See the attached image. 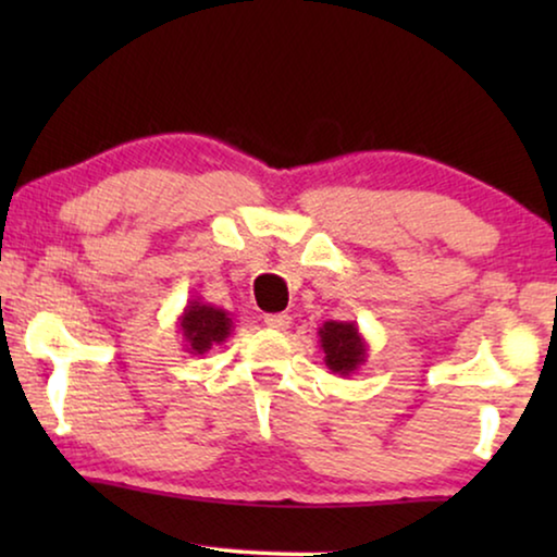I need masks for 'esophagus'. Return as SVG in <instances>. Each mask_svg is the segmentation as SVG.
<instances>
[{
	"instance_id": "obj_1",
	"label": "esophagus",
	"mask_w": 557,
	"mask_h": 557,
	"mask_svg": "<svg viewBox=\"0 0 557 557\" xmlns=\"http://www.w3.org/2000/svg\"><path fill=\"white\" fill-rule=\"evenodd\" d=\"M263 322H265V326H271V330L284 332L286 326L292 324V317H288V314H269V317H263Z\"/></svg>"
}]
</instances>
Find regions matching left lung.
Wrapping results in <instances>:
<instances>
[{"mask_svg": "<svg viewBox=\"0 0 557 557\" xmlns=\"http://www.w3.org/2000/svg\"><path fill=\"white\" fill-rule=\"evenodd\" d=\"M319 347L324 349L326 368L339 377H349L368 360V342L355 322H324L319 326Z\"/></svg>", "mask_w": 557, "mask_h": 557, "instance_id": "8db88e82", "label": "left lung"}]
</instances>
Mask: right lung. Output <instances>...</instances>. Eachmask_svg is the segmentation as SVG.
I'll return each instance as SVG.
<instances>
[{
	"mask_svg": "<svg viewBox=\"0 0 557 557\" xmlns=\"http://www.w3.org/2000/svg\"><path fill=\"white\" fill-rule=\"evenodd\" d=\"M177 326L182 332V342L189 355H205L210 352L212 345H223V342L233 334V317L231 311L212 307V304L202 301L200 296L187 301L177 319Z\"/></svg>",
	"mask_w": 557,
	"mask_h": 557,
	"instance_id": "add662e5",
	"label": "right lung"
}]
</instances>
